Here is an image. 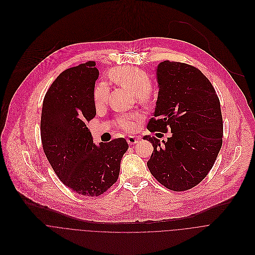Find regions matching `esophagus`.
Masks as SVG:
<instances>
[{
  "mask_svg": "<svg viewBox=\"0 0 255 255\" xmlns=\"http://www.w3.org/2000/svg\"><path fill=\"white\" fill-rule=\"evenodd\" d=\"M128 144H134V143H136L137 141H138V137H136V136H133V135H130V136H128Z\"/></svg>",
  "mask_w": 255,
  "mask_h": 255,
  "instance_id": "1",
  "label": "esophagus"
}]
</instances>
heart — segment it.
I'll return each mask as SVG.
<instances>
[{
  "instance_id": "obj_1",
  "label": "heart",
  "mask_w": 255,
  "mask_h": 255,
  "mask_svg": "<svg viewBox=\"0 0 255 255\" xmlns=\"http://www.w3.org/2000/svg\"><path fill=\"white\" fill-rule=\"evenodd\" d=\"M110 77L115 83L133 93L139 103H146L148 100L151 81L144 71L130 66L119 67L110 72ZM109 92L110 87L107 82L101 81L95 85L93 89V101L96 107L104 106L107 103ZM138 119L139 116L135 114L124 115L118 119L117 123L120 128L129 131L135 128V121Z\"/></svg>"
}]
</instances>
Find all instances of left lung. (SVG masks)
<instances>
[{
  "label": "left lung",
  "instance_id": "left-lung-1",
  "mask_svg": "<svg viewBox=\"0 0 255 255\" xmlns=\"http://www.w3.org/2000/svg\"><path fill=\"white\" fill-rule=\"evenodd\" d=\"M156 109L150 132L171 131L168 139L144 135L154 150L146 165L158 182L181 192L197 186L212 169L222 146L220 101L208 78L181 62L158 65Z\"/></svg>",
  "mask_w": 255,
  "mask_h": 255
}]
</instances>
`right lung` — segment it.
<instances>
[{
  "label": "right lung",
  "mask_w": 255,
  "mask_h": 255,
  "mask_svg": "<svg viewBox=\"0 0 255 255\" xmlns=\"http://www.w3.org/2000/svg\"><path fill=\"white\" fill-rule=\"evenodd\" d=\"M99 71L94 61L59 74L45 94L41 139L60 181L83 196H99L117 181L128 144L124 137L95 144L86 123L95 115L93 89Z\"/></svg>",
  "instance_id": "right-lung-1"
}]
</instances>
